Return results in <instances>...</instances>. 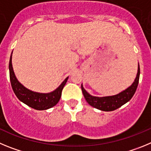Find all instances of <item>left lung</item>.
Listing matches in <instances>:
<instances>
[{
  "instance_id": "8db88e82",
  "label": "left lung",
  "mask_w": 151,
  "mask_h": 151,
  "mask_svg": "<svg viewBox=\"0 0 151 151\" xmlns=\"http://www.w3.org/2000/svg\"><path fill=\"white\" fill-rule=\"evenodd\" d=\"M140 76V67L138 65V73H137L136 78L133 83L129 87L125 89L124 91L115 96H106V97H96L89 95L83 87L81 85V89H82L83 94L84 98L86 100L89 104L92 107L101 110L103 111H112L117 108H120L122 105L128 102L132 96L135 94L137 87L138 85Z\"/></svg>"
}]
</instances>
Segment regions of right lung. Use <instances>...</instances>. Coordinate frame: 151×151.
Segmentation results:
<instances>
[{
	"mask_svg": "<svg viewBox=\"0 0 151 151\" xmlns=\"http://www.w3.org/2000/svg\"><path fill=\"white\" fill-rule=\"evenodd\" d=\"M9 69L10 83L16 97L28 106L38 111H43L52 108L59 102L62 96V89L68 79V77H67L53 92L50 93H39L25 88L16 79L12 65V55L9 59Z\"/></svg>",
	"mask_w": 151,
	"mask_h": 151,
	"instance_id": "1",
	"label": "right lung"
}]
</instances>
